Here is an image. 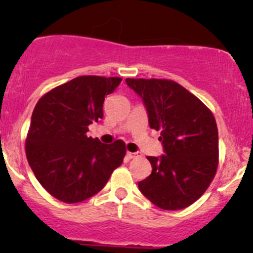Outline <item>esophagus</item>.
<instances>
[{
  "instance_id": "34e87169",
  "label": "esophagus",
  "mask_w": 253,
  "mask_h": 253,
  "mask_svg": "<svg viewBox=\"0 0 253 253\" xmlns=\"http://www.w3.org/2000/svg\"><path fill=\"white\" fill-rule=\"evenodd\" d=\"M127 157L130 159H133V158H139V157H141V155L139 152H129V151H127Z\"/></svg>"
}]
</instances>
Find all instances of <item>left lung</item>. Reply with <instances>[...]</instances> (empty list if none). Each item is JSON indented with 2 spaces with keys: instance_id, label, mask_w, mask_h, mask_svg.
I'll use <instances>...</instances> for the list:
<instances>
[{
  "instance_id": "left-lung-1",
  "label": "left lung",
  "mask_w": 253,
  "mask_h": 253,
  "mask_svg": "<svg viewBox=\"0 0 253 253\" xmlns=\"http://www.w3.org/2000/svg\"><path fill=\"white\" fill-rule=\"evenodd\" d=\"M143 98L152 129L161 130L167 155L147 156L152 172L138 183L157 207L178 211L203 195L219 164V135L213 113L181 84L159 78H127Z\"/></svg>"
}]
</instances>
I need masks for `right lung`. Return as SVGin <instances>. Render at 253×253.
Returning a JSON list of instances; mask_svg holds the SVG:
<instances>
[{
  "label": "right lung",
  "mask_w": 253,
  "mask_h": 253,
  "mask_svg": "<svg viewBox=\"0 0 253 253\" xmlns=\"http://www.w3.org/2000/svg\"><path fill=\"white\" fill-rule=\"evenodd\" d=\"M120 77L80 76L51 89L33 110L26 157L42 188L65 203L82 202L102 190L123 164L126 144H102L86 135L103 118V102Z\"/></svg>",
  "instance_id": "1"
}]
</instances>
